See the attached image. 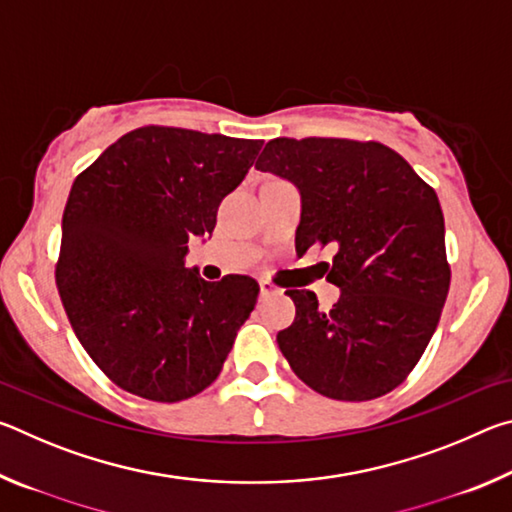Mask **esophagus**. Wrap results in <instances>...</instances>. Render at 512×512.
Returning a JSON list of instances; mask_svg holds the SVG:
<instances>
[{"label":"esophagus","mask_w":512,"mask_h":512,"mask_svg":"<svg viewBox=\"0 0 512 512\" xmlns=\"http://www.w3.org/2000/svg\"><path fill=\"white\" fill-rule=\"evenodd\" d=\"M273 293H277V287L271 280H259V296L266 298V296H273Z\"/></svg>","instance_id":"esophagus-1"}]
</instances>
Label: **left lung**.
<instances>
[{
	"label": "left lung",
	"instance_id": "8db88e82",
	"mask_svg": "<svg viewBox=\"0 0 512 512\" xmlns=\"http://www.w3.org/2000/svg\"><path fill=\"white\" fill-rule=\"evenodd\" d=\"M255 167L300 189L296 250L329 248V311L289 289L293 325L277 334L291 370L316 393L366 402L391 393L427 350L447 300L445 219L433 187L400 153L343 137H275Z\"/></svg>",
	"mask_w": 512,
	"mask_h": 512
}]
</instances>
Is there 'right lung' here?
Masks as SVG:
<instances>
[{
  "label": "right lung",
  "mask_w": 512,
  "mask_h": 512,
  "mask_svg": "<svg viewBox=\"0 0 512 512\" xmlns=\"http://www.w3.org/2000/svg\"><path fill=\"white\" fill-rule=\"evenodd\" d=\"M262 140L142 126L76 176L63 212L56 284L76 339L112 384L180 402L219 377L255 309L248 275L205 282L189 237L253 167Z\"/></svg>",
  "instance_id": "add662e5"
}]
</instances>
